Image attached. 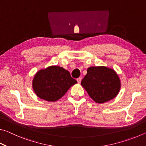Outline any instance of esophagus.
<instances>
[{
    "instance_id": "34e87169",
    "label": "esophagus",
    "mask_w": 146,
    "mask_h": 146,
    "mask_svg": "<svg viewBox=\"0 0 146 146\" xmlns=\"http://www.w3.org/2000/svg\"><path fill=\"white\" fill-rule=\"evenodd\" d=\"M76 80H77L78 83H80L81 82V80H82V78L79 77V78H78L77 79H76Z\"/></svg>"
}]
</instances>
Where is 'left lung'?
Wrapping results in <instances>:
<instances>
[{
  "instance_id": "obj_1",
  "label": "left lung",
  "mask_w": 146,
  "mask_h": 146,
  "mask_svg": "<svg viewBox=\"0 0 146 146\" xmlns=\"http://www.w3.org/2000/svg\"><path fill=\"white\" fill-rule=\"evenodd\" d=\"M81 85L92 99L98 104L110 101L117 97L121 84L114 70L106 66H92L87 70Z\"/></svg>"
}]
</instances>
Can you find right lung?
Segmentation results:
<instances>
[{"mask_svg":"<svg viewBox=\"0 0 146 146\" xmlns=\"http://www.w3.org/2000/svg\"><path fill=\"white\" fill-rule=\"evenodd\" d=\"M77 81L63 68L51 66L39 70L34 76L32 87L37 97L48 102H55L65 95Z\"/></svg>","mask_w":146,"mask_h":146,"instance_id":"right-lung-1","label":"right lung"}]
</instances>
